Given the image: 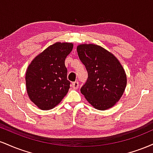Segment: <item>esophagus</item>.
I'll list each match as a JSON object with an SVG mask.
<instances>
[{"label":"esophagus","mask_w":153,"mask_h":153,"mask_svg":"<svg viewBox=\"0 0 153 153\" xmlns=\"http://www.w3.org/2000/svg\"><path fill=\"white\" fill-rule=\"evenodd\" d=\"M71 86H72V88H73L77 89V88H78V86H79V82H78V81L73 82V83H72Z\"/></svg>","instance_id":"34e87169"}]
</instances>
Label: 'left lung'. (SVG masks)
Wrapping results in <instances>:
<instances>
[{
  "label": "left lung",
  "mask_w": 153,
  "mask_h": 153,
  "mask_svg": "<svg viewBox=\"0 0 153 153\" xmlns=\"http://www.w3.org/2000/svg\"><path fill=\"white\" fill-rule=\"evenodd\" d=\"M78 57L86 68L87 81L80 92L99 110H106L118 102L127 85L125 71L117 57L93 44L77 47Z\"/></svg>",
  "instance_id": "obj_1"
}]
</instances>
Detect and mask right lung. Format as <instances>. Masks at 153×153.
Listing matches in <instances>:
<instances>
[{
  "label": "right lung",
  "mask_w": 153,
  "mask_h": 153,
  "mask_svg": "<svg viewBox=\"0 0 153 153\" xmlns=\"http://www.w3.org/2000/svg\"><path fill=\"white\" fill-rule=\"evenodd\" d=\"M73 47L72 43H54L38 54L28 67L26 91L40 109L53 108L68 94L71 82L67 79L65 60Z\"/></svg>",
  "instance_id": "1"
}]
</instances>
